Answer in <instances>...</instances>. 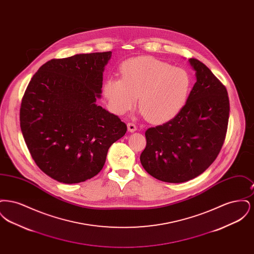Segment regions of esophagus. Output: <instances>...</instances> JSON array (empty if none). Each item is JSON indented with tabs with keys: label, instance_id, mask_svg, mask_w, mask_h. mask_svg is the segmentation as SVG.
<instances>
[{
	"label": "esophagus",
	"instance_id": "1",
	"mask_svg": "<svg viewBox=\"0 0 254 254\" xmlns=\"http://www.w3.org/2000/svg\"><path fill=\"white\" fill-rule=\"evenodd\" d=\"M127 129H128V131H130V132H134V131H136V129H137V127H136V125L134 124V123H128L127 124Z\"/></svg>",
	"mask_w": 254,
	"mask_h": 254
}]
</instances>
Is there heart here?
Instances as JSON below:
<instances>
[{
    "instance_id": "obj_1",
    "label": "heart",
    "mask_w": 254,
    "mask_h": 254,
    "mask_svg": "<svg viewBox=\"0 0 254 254\" xmlns=\"http://www.w3.org/2000/svg\"><path fill=\"white\" fill-rule=\"evenodd\" d=\"M122 79L109 78L104 94L109 107L117 114H125L136 105L145 119L163 124L173 119L185 107L190 91L189 73L180 67L152 57L127 61L121 67Z\"/></svg>"
}]
</instances>
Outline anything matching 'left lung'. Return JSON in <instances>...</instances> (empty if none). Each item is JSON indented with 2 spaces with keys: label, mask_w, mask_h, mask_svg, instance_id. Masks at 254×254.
<instances>
[{
  "label": "left lung",
  "mask_w": 254,
  "mask_h": 254,
  "mask_svg": "<svg viewBox=\"0 0 254 254\" xmlns=\"http://www.w3.org/2000/svg\"><path fill=\"white\" fill-rule=\"evenodd\" d=\"M190 63L197 81L185 107L170 121L145 131L140 161L160 181L197 177L214 162L225 142L230 116L227 88L202 62L191 58Z\"/></svg>",
  "instance_id": "left-lung-1"
}]
</instances>
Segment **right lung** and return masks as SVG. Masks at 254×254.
<instances>
[{"label":"right lung","instance_id":"right-lung-1","mask_svg":"<svg viewBox=\"0 0 254 254\" xmlns=\"http://www.w3.org/2000/svg\"><path fill=\"white\" fill-rule=\"evenodd\" d=\"M111 51L77 54L43 64L20 109L24 142L40 169L64 184L103 169L110 145L127 132L121 119L97 106Z\"/></svg>","mask_w":254,"mask_h":254}]
</instances>
